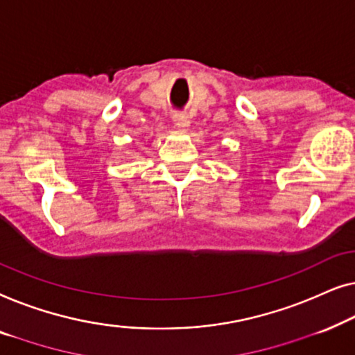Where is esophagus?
Wrapping results in <instances>:
<instances>
[{
	"mask_svg": "<svg viewBox=\"0 0 355 355\" xmlns=\"http://www.w3.org/2000/svg\"><path fill=\"white\" fill-rule=\"evenodd\" d=\"M189 123H191V121H189L187 114H175V116H173V125L178 130H182V132H187L189 128Z\"/></svg>",
	"mask_w": 355,
	"mask_h": 355,
	"instance_id": "1",
	"label": "esophagus"
}]
</instances>
